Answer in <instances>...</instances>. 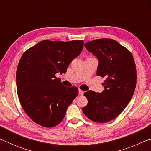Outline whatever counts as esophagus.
<instances>
[{"mask_svg":"<svg viewBox=\"0 0 151 151\" xmlns=\"http://www.w3.org/2000/svg\"><path fill=\"white\" fill-rule=\"evenodd\" d=\"M78 93H79V94H80V95H83V94H84V91H83L82 90H81V89H79V91H78Z\"/></svg>","mask_w":151,"mask_h":151,"instance_id":"obj_1","label":"esophagus"}]
</instances>
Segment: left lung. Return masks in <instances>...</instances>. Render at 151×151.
I'll use <instances>...</instances> for the list:
<instances>
[{
  "instance_id": "left-lung-1",
  "label": "left lung",
  "mask_w": 151,
  "mask_h": 151,
  "mask_svg": "<svg viewBox=\"0 0 151 151\" xmlns=\"http://www.w3.org/2000/svg\"><path fill=\"white\" fill-rule=\"evenodd\" d=\"M85 47L98 58L96 75L106 79L102 93L90 90L84 94L88 104L83 111L94 122H109L121 113L133 96L137 84L134 60L127 48L113 39L92 40Z\"/></svg>"
}]
</instances>
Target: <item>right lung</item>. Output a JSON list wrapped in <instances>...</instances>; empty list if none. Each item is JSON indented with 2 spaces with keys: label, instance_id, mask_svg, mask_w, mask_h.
<instances>
[{
  "label": "right lung",
  "instance_id": "right-lung-1",
  "mask_svg": "<svg viewBox=\"0 0 151 151\" xmlns=\"http://www.w3.org/2000/svg\"><path fill=\"white\" fill-rule=\"evenodd\" d=\"M83 45V40H45L22 55L16 74L17 93L22 109L37 124L49 128L60 123L78 95L77 87L63 86L55 75L66 73Z\"/></svg>",
  "mask_w": 151,
  "mask_h": 151
}]
</instances>
